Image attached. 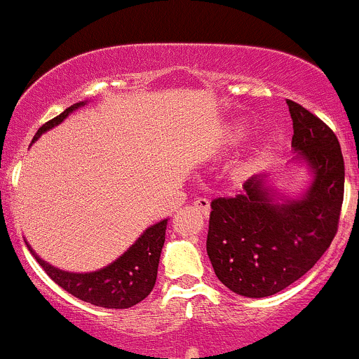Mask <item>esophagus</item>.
<instances>
[{
    "instance_id": "1",
    "label": "esophagus",
    "mask_w": 359,
    "mask_h": 359,
    "mask_svg": "<svg viewBox=\"0 0 359 359\" xmlns=\"http://www.w3.org/2000/svg\"><path fill=\"white\" fill-rule=\"evenodd\" d=\"M194 208L197 209V211H201L204 216H208L209 211H211V205H209V201H208V198H204V197L195 198V201H194Z\"/></svg>"
}]
</instances>
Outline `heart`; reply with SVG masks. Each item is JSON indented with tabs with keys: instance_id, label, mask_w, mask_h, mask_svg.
I'll return each instance as SVG.
<instances>
[{
	"instance_id": "1",
	"label": "heart",
	"mask_w": 359,
	"mask_h": 359,
	"mask_svg": "<svg viewBox=\"0 0 359 359\" xmlns=\"http://www.w3.org/2000/svg\"><path fill=\"white\" fill-rule=\"evenodd\" d=\"M244 133H246V130H244V127H237V129L229 136V143H237V141L244 136Z\"/></svg>"
}]
</instances>
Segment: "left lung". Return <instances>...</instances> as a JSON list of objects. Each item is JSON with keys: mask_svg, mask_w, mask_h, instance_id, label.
<instances>
[{"mask_svg": "<svg viewBox=\"0 0 359 359\" xmlns=\"http://www.w3.org/2000/svg\"><path fill=\"white\" fill-rule=\"evenodd\" d=\"M292 147L311 169L312 183L299 198L281 197L267 176H251L243 194L211 202L208 257L233 293L264 299L311 271L332 244L344 201V157L335 133L295 101Z\"/></svg>", "mask_w": 359, "mask_h": 359, "instance_id": "1", "label": "left lung"}]
</instances>
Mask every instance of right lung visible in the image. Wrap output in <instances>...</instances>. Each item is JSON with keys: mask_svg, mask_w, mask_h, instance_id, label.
<instances>
[{"mask_svg": "<svg viewBox=\"0 0 359 359\" xmlns=\"http://www.w3.org/2000/svg\"><path fill=\"white\" fill-rule=\"evenodd\" d=\"M83 104V101L76 102V104L64 109L59 116L43 123L34 134L33 143L41 134L50 130L52 127L59 126L69 113H73L74 109ZM165 226H168V219H162V222L148 226L141 233L140 239L122 257H118L115 262L99 269V271L85 272V274L55 269L54 265L41 260L34 253L33 248L27 243L26 244L31 255L36 258L38 264L47 272L48 278L57 283L60 288L66 290L67 293L92 305H97V307L127 309L147 299L154 290L155 281H157L158 260H161L162 246H164L165 241Z\"/></svg>", "mask_w": 359, "mask_h": 359, "instance_id": "add662e5", "label": "right lung"}]
</instances>
